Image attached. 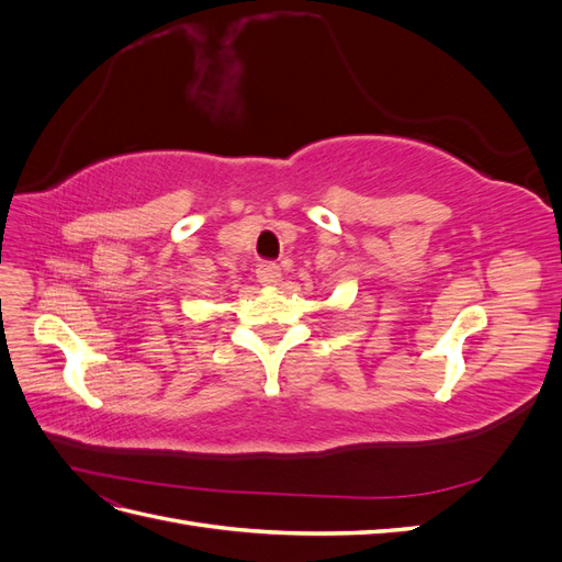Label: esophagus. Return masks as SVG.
Returning <instances> with one entry per match:
<instances>
[{"label":"esophagus","mask_w":562,"mask_h":562,"mask_svg":"<svg viewBox=\"0 0 562 562\" xmlns=\"http://www.w3.org/2000/svg\"><path fill=\"white\" fill-rule=\"evenodd\" d=\"M255 274H258V281L262 285H277L281 281V267L277 262H260Z\"/></svg>","instance_id":"obj_1"}]
</instances>
